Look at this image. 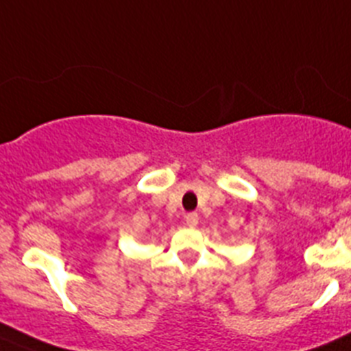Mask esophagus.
I'll return each instance as SVG.
<instances>
[{
    "instance_id": "esophagus-1",
    "label": "esophagus",
    "mask_w": 351,
    "mask_h": 351,
    "mask_svg": "<svg viewBox=\"0 0 351 351\" xmlns=\"http://www.w3.org/2000/svg\"><path fill=\"white\" fill-rule=\"evenodd\" d=\"M185 222H187L189 227H195L199 223L197 213H187L185 215Z\"/></svg>"
}]
</instances>
